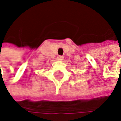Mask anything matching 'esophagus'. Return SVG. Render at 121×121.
Returning <instances> with one entry per match:
<instances>
[{
  "label": "esophagus",
  "instance_id": "1",
  "mask_svg": "<svg viewBox=\"0 0 121 121\" xmlns=\"http://www.w3.org/2000/svg\"><path fill=\"white\" fill-rule=\"evenodd\" d=\"M57 60L61 61L64 60V57H63V56H58V57H57Z\"/></svg>",
  "mask_w": 121,
  "mask_h": 121
}]
</instances>
